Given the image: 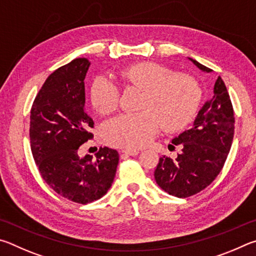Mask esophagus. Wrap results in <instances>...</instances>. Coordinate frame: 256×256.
<instances>
[{
  "mask_svg": "<svg viewBox=\"0 0 256 256\" xmlns=\"http://www.w3.org/2000/svg\"><path fill=\"white\" fill-rule=\"evenodd\" d=\"M121 153L124 154V155H128V156H135V155L140 153V152L136 150H121Z\"/></svg>",
  "mask_w": 256,
  "mask_h": 256,
  "instance_id": "34e87169",
  "label": "esophagus"
}]
</instances>
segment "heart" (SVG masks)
I'll return each mask as SVG.
<instances>
[{
	"label": "heart",
	"mask_w": 256,
	"mask_h": 256,
	"mask_svg": "<svg viewBox=\"0 0 256 256\" xmlns=\"http://www.w3.org/2000/svg\"><path fill=\"white\" fill-rule=\"evenodd\" d=\"M121 85L142 90L140 112L124 114L103 126L104 140L112 146L138 150L146 146L160 127L176 132L190 122L198 110L201 90L191 76L173 74L168 67L145 62L124 67L114 75ZM92 104L101 114L118 106L119 86L106 78H98L91 88Z\"/></svg>",
	"instance_id": "obj_1"
}]
</instances>
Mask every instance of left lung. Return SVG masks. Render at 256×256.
Instances as JSON below:
<instances>
[{
    "mask_svg": "<svg viewBox=\"0 0 256 256\" xmlns=\"http://www.w3.org/2000/svg\"><path fill=\"white\" fill-rule=\"evenodd\" d=\"M189 60L206 73L212 70ZM234 110L220 76L214 83L212 98L204 103L190 129L172 140L181 148L176 160L162 156L156 166V183L178 198H188L206 189L220 173L234 138Z\"/></svg>",
    "mask_w": 256,
    "mask_h": 256,
    "instance_id": "8db88e82",
    "label": "left lung"
}]
</instances>
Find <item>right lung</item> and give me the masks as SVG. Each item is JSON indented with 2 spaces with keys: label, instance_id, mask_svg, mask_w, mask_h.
I'll return each mask as SVG.
<instances>
[{
  "label": "right lung",
  "instance_id": "obj_1",
  "mask_svg": "<svg viewBox=\"0 0 256 256\" xmlns=\"http://www.w3.org/2000/svg\"><path fill=\"white\" fill-rule=\"evenodd\" d=\"M91 62L75 58L48 76L30 112V144L44 182L64 198L90 204L102 198L114 182L119 154L103 147L80 156L91 140L93 119L85 109L84 80Z\"/></svg>",
  "mask_w": 256,
  "mask_h": 256
}]
</instances>
